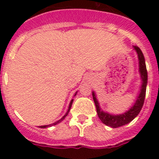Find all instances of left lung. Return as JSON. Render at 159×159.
<instances>
[{
	"instance_id": "left-lung-1",
	"label": "left lung",
	"mask_w": 159,
	"mask_h": 159,
	"mask_svg": "<svg viewBox=\"0 0 159 159\" xmlns=\"http://www.w3.org/2000/svg\"><path fill=\"white\" fill-rule=\"evenodd\" d=\"M134 48L138 53L139 72H140L142 81H143V84H142L140 94L139 96L138 100L136 101L135 104L132 106V108L129 109V111H128L125 113L119 115V116H114V115L103 112L100 108L98 102L97 101V97L95 96V93L92 92V97H93V100H94L95 105H96L98 117L102 121V123L110 126V127H112V128H118V127L125 125L126 124H129L130 121L133 120L140 112L141 109L143 106L144 99H145L146 86H147V82H148V73H147V68H146L145 60H144V57H143V54L142 51L140 50V48H139L138 46H134Z\"/></svg>"
}]
</instances>
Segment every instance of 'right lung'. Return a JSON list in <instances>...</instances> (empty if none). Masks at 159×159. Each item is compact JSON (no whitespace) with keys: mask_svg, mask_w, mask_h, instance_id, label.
Masks as SVG:
<instances>
[{"mask_svg":"<svg viewBox=\"0 0 159 159\" xmlns=\"http://www.w3.org/2000/svg\"><path fill=\"white\" fill-rule=\"evenodd\" d=\"M72 102H73V100H72V101H71V102H70V105H69V107H68V110H67V113H66V115H65V116H63V117H62V119H60L59 120L57 121V122H55V123L52 124V125H42V126H39V127H40V128H47V127H49V126H51V125H57V124H58V123H59V122H61V121H62V120H63L65 117H66V116H67V114H68V112H69L70 109H71V106H72Z\"/></svg>","mask_w":159,"mask_h":159,"instance_id":"obj_1","label":"right lung"}]
</instances>
